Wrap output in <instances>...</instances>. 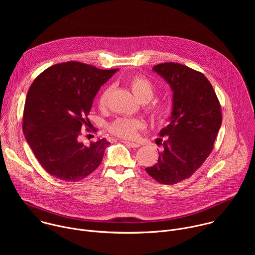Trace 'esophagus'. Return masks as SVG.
Listing matches in <instances>:
<instances>
[{"mask_svg": "<svg viewBox=\"0 0 255 255\" xmlns=\"http://www.w3.org/2000/svg\"><path fill=\"white\" fill-rule=\"evenodd\" d=\"M123 143H125L126 145H128V146L132 147V148H138L140 146L139 143H136V142H131V141H123Z\"/></svg>", "mask_w": 255, "mask_h": 255, "instance_id": "1", "label": "esophagus"}]
</instances>
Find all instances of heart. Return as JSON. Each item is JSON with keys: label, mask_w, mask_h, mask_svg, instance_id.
<instances>
[{"label": "heart", "mask_w": 255, "mask_h": 255, "mask_svg": "<svg viewBox=\"0 0 255 255\" xmlns=\"http://www.w3.org/2000/svg\"><path fill=\"white\" fill-rule=\"evenodd\" d=\"M128 85L135 97L144 104V110L151 119L160 121L166 114L165 106L158 102H150L155 95L154 85L144 76L136 75L129 79ZM111 94V88H106L102 91L98 99V105L101 109L107 106L108 99ZM112 134L124 138L133 139L139 130L144 128V122L136 118H117L108 126Z\"/></svg>", "instance_id": "heart-1"}]
</instances>
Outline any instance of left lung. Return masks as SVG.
<instances>
[{
	"instance_id": "left-lung-1",
	"label": "left lung",
	"mask_w": 255,
	"mask_h": 255,
	"mask_svg": "<svg viewBox=\"0 0 255 255\" xmlns=\"http://www.w3.org/2000/svg\"><path fill=\"white\" fill-rule=\"evenodd\" d=\"M153 70L170 85L173 107L171 122L159 133L165 137L163 151L145 170L159 184L174 185L192 176L212 152L222 123L221 105L202 72L174 62Z\"/></svg>"
}]
</instances>
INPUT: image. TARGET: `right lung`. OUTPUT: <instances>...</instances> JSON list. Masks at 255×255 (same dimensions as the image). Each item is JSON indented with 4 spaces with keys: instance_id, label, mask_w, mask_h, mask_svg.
Wrapping results in <instances>:
<instances>
[{
    "instance_id": "obj_1",
    "label": "right lung",
    "mask_w": 255,
    "mask_h": 255,
    "mask_svg": "<svg viewBox=\"0 0 255 255\" xmlns=\"http://www.w3.org/2000/svg\"><path fill=\"white\" fill-rule=\"evenodd\" d=\"M118 68L100 69L79 61L54 64L34 80L23 113V132L34 155L52 176L79 181L102 162L106 139L84 145L94 98Z\"/></svg>"
}]
</instances>
